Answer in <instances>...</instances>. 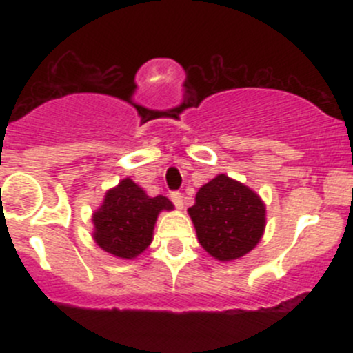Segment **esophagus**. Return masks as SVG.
<instances>
[{
    "label": "esophagus",
    "instance_id": "1",
    "mask_svg": "<svg viewBox=\"0 0 353 353\" xmlns=\"http://www.w3.org/2000/svg\"><path fill=\"white\" fill-rule=\"evenodd\" d=\"M171 201L174 202L177 209L184 208V199H182V194L181 192H171Z\"/></svg>",
    "mask_w": 353,
    "mask_h": 353
}]
</instances>
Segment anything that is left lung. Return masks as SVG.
Listing matches in <instances>:
<instances>
[{
    "instance_id": "1",
    "label": "left lung",
    "mask_w": 353,
    "mask_h": 353,
    "mask_svg": "<svg viewBox=\"0 0 353 353\" xmlns=\"http://www.w3.org/2000/svg\"><path fill=\"white\" fill-rule=\"evenodd\" d=\"M188 212L199 244L222 262L249 254L265 229V204L261 197L225 174L202 185Z\"/></svg>"
}]
</instances>
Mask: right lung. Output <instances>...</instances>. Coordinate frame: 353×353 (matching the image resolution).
Instances as JSON below:
<instances>
[{"instance_id": "add662e5", "label": "right lung", "mask_w": 353, "mask_h": 353, "mask_svg": "<svg viewBox=\"0 0 353 353\" xmlns=\"http://www.w3.org/2000/svg\"><path fill=\"white\" fill-rule=\"evenodd\" d=\"M172 209L168 197H149L134 181L125 177L108 190L103 205L92 214V237L104 252L134 259L152 242L154 224L161 210Z\"/></svg>"}]
</instances>
